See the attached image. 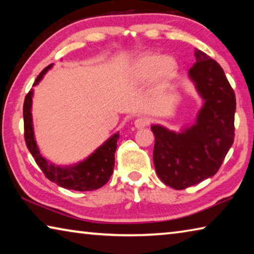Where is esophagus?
Here are the masks:
<instances>
[{"label":"esophagus","instance_id":"esophagus-1","mask_svg":"<svg viewBox=\"0 0 254 254\" xmlns=\"http://www.w3.org/2000/svg\"><path fill=\"white\" fill-rule=\"evenodd\" d=\"M149 123H150V120L149 119H147V118H139V119H136L135 121H134V127L136 128H143L144 127L149 126Z\"/></svg>","mask_w":254,"mask_h":254}]
</instances>
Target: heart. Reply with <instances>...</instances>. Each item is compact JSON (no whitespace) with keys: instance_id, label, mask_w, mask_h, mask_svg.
Returning <instances> with one entry per match:
<instances>
[{"instance_id":"b5f03b06","label":"heart","mask_w":254,"mask_h":254,"mask_svg":"<svg viewBox=\"0 0 254 254\" xmlns=\"http://www.w3.org/2000/svg\"><path fill=\"white\" fill-rule=\"evenodd\" d=\"M177 72V63L170 57L148 54L140 57L132 67L131 79L136 84L147 83L157 77L159 84L165 85L174 78Z\"/></svg>"}]
</instances>
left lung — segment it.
Listing matches in <instances>:
<instances>
[{
  "label": "left lung",
  "instance_id": "8db88e82",
  "mask_svg": "<svg viewBox=\"0 0 254 254\" xmlns=\"http://www.w3.org/2000/svg\"><path fill=\"white\" fill-rule=\"evenodd\" d=\"M195 58L188 74L203 100L196 122L180 132L151 126L157 175L177 190L216 174L234 141L233 88L214 59L198 49H195Z\"/></svg>",
  "mask_w": 254,
  "mask_h": 254
}]
</instances>
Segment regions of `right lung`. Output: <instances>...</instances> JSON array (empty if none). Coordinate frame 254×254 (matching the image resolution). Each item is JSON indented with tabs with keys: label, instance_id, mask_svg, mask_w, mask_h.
I'll return each instance as SVG.
<instances>
[{
	"label": "right lung",
	"instance_id": "right-lung-1",
	"mask_svg": "<svg viewBox=\"0 0 254 254\" xmlns=\"http://www.w3.org/2000/svg\"><path fill=\"white\" fill-rule=\"evenodd\" d=\"M53 67V64L46 67L39 76L37 77L33 86H36L42 79V77ZM33 89H30L24 98L23 104V120H24V140L30 153L40 167L42 173L50 182L57 184L58 186L72 190L89 191L96 190L109 182L113 174L118 140L120 133L117 132L107 139L100 148H97L91 156L76 165L60 167L55 166L41 156L34 139L31 106H32Z\"/></svg>",
	"mask_w": 254,
	"mask_h": 254
}]
</instances>
